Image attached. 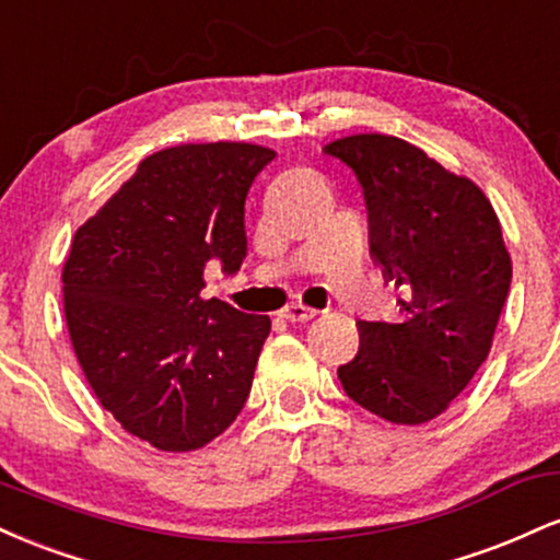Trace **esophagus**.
I'll return each instance as SVG.
<instances>
[{
	"mask_svg": "<svg viewBox=\"0 0 560 560\" xmlns=\"http://www.w3.org/2000/svg\"><path fill=\"white\" fill-rule=\"evenodd\" d=\"M316 316H318V311H313V307H307V305H300V302H294V305H289L281 311V318L292 320V324H305V320H311Z\"/></svg>",
	"mask_w": 560,
	"mask_h": 560,
	"instance_id": "obj_1",
	"label": "esophagus"
}]
</instances>
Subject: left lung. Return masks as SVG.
<instances>
[{"label":"left lung","instance_id":"obj_1","mask_svg":"<svg viewBox=\"0 0 560 560\" xmlns=\"http://www.w3.org/2000/svg\"><path fill=\"white\" fill-rule=\"evenodd\" d=\"M358 176L371 258L400 287V318L361 320V347L337 376L350 400L392 423H427L487 361L511 289L500 221L471 178L419 147L358 133L324 147Z\"/></svg>","mask_w":560,"mask_h":560}]
</instances>
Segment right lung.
Masks as SVG:
<instances>
[{"label":"right lung","instance_id":"1","mask_svg":"<svg viewBox=\"0 0 560 560\" xmlns=\"http://www.w3.org/2000/svg\"><path fill=\"white\" fill-rule=\"evenodd\" d=\"M273 158L244 141L160 150L73 236L62 300L83 376L165 453L205 447L247 402L271 318L199 292L210 260L236 273L247 258L244 199Z\"/></svg>","mask_w":560,"mask_h":560}]
</instances>
